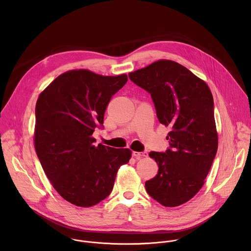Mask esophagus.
<instances>
[{
    "instance_id": "1",
    "label": "esophagus",
    "mask_w": 251,
    "mask_h": 251,
    "mask_svg": "<svg viewBox=\"0 0 251 251\" xmlns=\"http://www.w3.org/2000/svg\"><path fill=\"white\" fill-rule=\"evenodd\" d=\"M132 155L136 158H140V157L148 156V152L147 151H133Z\"/></svg>"
}]
</instances>
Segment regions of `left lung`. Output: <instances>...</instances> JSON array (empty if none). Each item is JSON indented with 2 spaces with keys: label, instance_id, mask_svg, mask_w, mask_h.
<instances>
[{
  "label": "left lung",
  "instance_id": "obj_1",
  "mask_svg": "<svg viewBox=\"0 0 251 251\" xmlns=\"http://www.w3.org/2000/svg\"><path fill=\"white\" fill-rule=\"evenodd\" d=\"M147 91L160 124L170 126L169 148L151 151L158 171L145 183L165 207L190 200L203 186L217 151L214 99L208 85L176 62L160 60L128 74Z\"/></svg>",
  "mask_w": 251,
  "mask_h": 251
}]
</instances>
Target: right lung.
I'll list each match as a JSON object with an SVG mask.
<instances>
[{"label":"right lung","mask_w":251,"mask_h":251,"mask_svg":"<svg viewBox=\"0 0 251 251\" xmlns=\"http://www.w3.org/2000/svg\"><path fill=\"white\" fill-rule=\"evenodd\" d=\"M127 75L102 76L87 70L58 76L38 97L35 148L40 164L57 192L78 207H92L111 193L128 149H114L92 137L103 127L104 113Z\"/></svg>","instance_id":"1"}]
</instances>
